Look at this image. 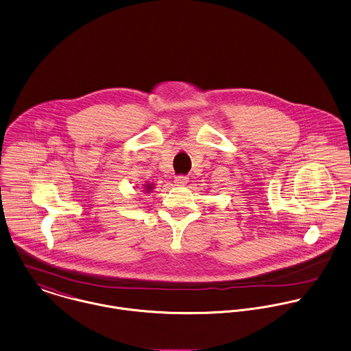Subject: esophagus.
I'll return each mask as SVG.
<instances>
[{
  "mask_svg": "<svg viewBox=\"0 0 351 351\" xmlns=\"http://www.w3.org/2000/svg\"><path fill=\"white\" fill-rule=\"evenodd\" d=\"M187 182H189V178H187V176H184V175H179V176H176V178H175V184H176V186H179V187L186 186V184H187Z\"/></svg>",
  "mask_w": 351,
  "mask_h": 351,
  "instance_id": "1",
  "label": "esophagus"
}]
</instances>
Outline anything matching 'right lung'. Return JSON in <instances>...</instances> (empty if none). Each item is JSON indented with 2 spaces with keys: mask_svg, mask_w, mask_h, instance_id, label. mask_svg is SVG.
<instances>
[{
  "mask_svg": "<svg viewBox=\"0 0 351 351\" xmlns=\"http://www.w3.org/2000/svg\"><path fill=\"white\" fill-rule=\"evenodd\" d=\"M153 189H154V184H153V183H146V184H143V190H145L146 193H152Z\"/></svg>",
  "mask_w": 351,
  "mask_h": 351,
  "instance_id": "1",
  "label": "right lung"
}]
</instances>
